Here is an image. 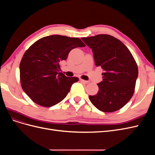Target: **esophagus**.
Listing matches in <instances>:
<instances>
[{
  "label": "esophagus",
  "instance_id": "1",
  "mask_svg": "<svg viewBox=\"0 0 155 155\" xmlns=\"http://www.w3.org/2000/svg\"><path fill=\"white\" fill-rule=\"evenodd\" d=\"M80 81H81V82L84 83H86V84L89 83V81H85V80H83V79H80Z\"/></svg>",
  "mask_w": 155,
  "mask_h": 155
}]
</instances>
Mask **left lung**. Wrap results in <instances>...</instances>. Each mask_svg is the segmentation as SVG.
Listing matches in <instances>:
<instances>
[{"label": "left lung", "mask_w": 155, "mask_h": 155, "mask_svg": "<svg viewBox=\"0 0 155 155\" xmlns=\"http://www.w3.org/2000/svg\"><path fill=\"white\" fill-rule=\"evenodd\" d=\"M92 50L97 67H101L103 81L99 91L89 96L98 110L112 112L122 108L132 97L138 76L137 63L127 47L114 37L100 34L81 39Z\"/></svg>", "instance_id": "8db88e82"}]
</instances>
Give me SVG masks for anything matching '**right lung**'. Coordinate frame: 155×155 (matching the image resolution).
Here are the masks:
<instances>
[{
	"label": "right lung",
	"instance_id": "right-lung-1",
	"mask_svg": "<svg viewBox=\"0 0 155 155\" xmlns=\"http://www.w3.org/2000/svg\"><path fill=\"white\" fill-rule=\"evenodd\" d=\"M85 46L80 39L59 35L37 41L26 51L20 63L23 91L43 107H50L61 101L79 79L59 72L60 63L67 59L72 49Z\"/></svg>",
	"mask_w": 155,
	"mask_h": 155
}]
</instances>
